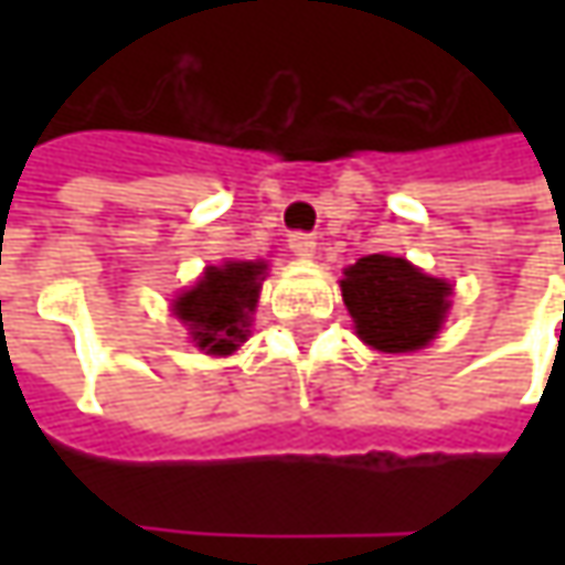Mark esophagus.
Wrapping results in <instances>:
<instances>
[{
  "instance_id": "1",
  "label": "esophagus",
  "mask_w": 565,
  "mask_h": 565,
  "mask_svg": "<svg viewBox=\"0 0 565 565\" xmlns=\"http://www.w3.org/2000/svg\"><path fill=\"white\" fill-rule=\"evenodd\" d=\"M289 248H292L295 257H315V235H311V232H292V235H289Z\"/></svg>"
}]
</instances>
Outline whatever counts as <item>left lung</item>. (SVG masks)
<instances>
[{
  "instance_id": "obj_1",
  "label": "left lung",
  "mask_w": 565,
  "mask_h": 565,
  "mask_svg": "<svg viewBox=\"0 0 565 565\" xmlns=\"http://www.w3.org/2000/svg\"><path fill=\"white\" fill-rule=\"evenodd\" d=\"M449 295V282L386 254L361 257L342 279V298L359 337L380 352L427 345L444 323Z\"/></svg>"
}]
</instances>
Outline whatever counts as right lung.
Segmentation results:
<instances>
[{
    "label": "right lung",
    "mask_w": 565,
    "mask_h": 565,
    "mask_svg": "<svg viewBox=\"0 0 565 565\" xmlns=\"http://www.w3.org/2000/svg\"><path fill=\"white\" fill-rule=\"evenodd\" d=\"M267 264H235L206 267L194 289L175 298V317L191 330V339L206 355H228L248 339V315L257 305L260 279Z\"/></svg>",
    "instance_id": "1"
}]
</instances>
